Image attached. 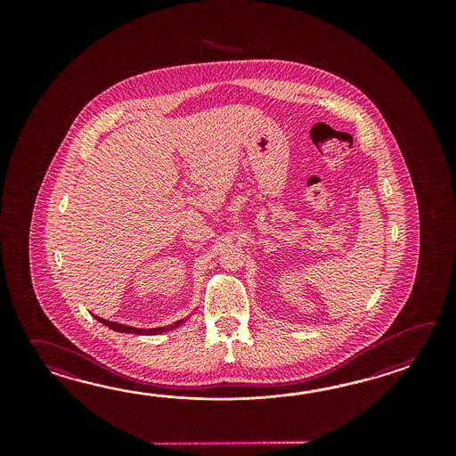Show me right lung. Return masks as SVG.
Listing matches in <instances>:
<instances>
[{"mask_svg":"<svg viewBox=\"0 0 456 456\" xmlns=\"http://www.w3.org/2000/svg\"><path fill=\"white\" fill-rule=\"evenodd\" d=\"M94 318H96L97 321H101L102 324H106L107 328H110V330H118V332H128V334H145V336H153V334H161V332H165V330H175L179 324L184 322V320H181L175 322V324H171V326H167V328L136 330V328H132V326H126V324H118V322H112V321L102 320V318H99V316H94Z\"/></svg>","mask_w":456,"mask_h":456,"instance_id":"1","label":"right lung"}]
</instances>
